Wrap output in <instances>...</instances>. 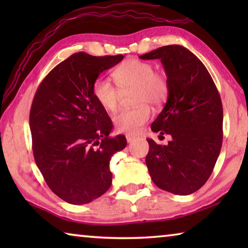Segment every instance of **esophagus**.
I'll list each match as a JSON object with an SVG mask.
<instances>
[{"label":"esophagus","instance_id":"1","mask_svg":"<svg viewBox=\"0 0 248 248\" xmlns=\"http://www.w3.org/2000/svg\"><path fill=\"white\" fill-rule=\"evenodd\" d=\"M125 139H127L128 143L132 142L134 139H136V136H132V134H125Z\"/></svg>","mask_w":248,"mask_h":248}]
</instances>
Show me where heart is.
<instances>
[{
    "mask_svg": "<svg viewBox=\"0 0 248 248\" xmlns=\"http://www.w3.org/2000/svg\"><path fill=\"white\" fill-rule=\"evenodd\" d=\"M114 78L118 86L104 77L93 84V96L105 110L115 111L119 107L124 93L133 94L136 108L127 109L114 117L115 128L119 132L137 134L151 118V108L159 106L169 96L170 86L164 74L154 72V66L139 59H129L115 70Z\"/></svg>",
    "mask_w": 248,
    "mask_h": 248,
    "instance_id": "1",
    "label": "heart"
}]
</instances>
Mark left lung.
<instances>
[{
    "label": "left lung",
    "instance_id": "1",
    "mask_svg": "<svg viewBox=\"0 0 248 248\" xmlns=\"http://www.w3.org/2000/svg\"><path fill=\"white\" fill-rule=\"evenodd\" d=\"M139 58L159 59L170 86L167 102L151 129L171 140L159 145L146 139L150 176L163 190L190 195L209 179L219 157L223 139L220 94L202 62L183 46H164Z\"/></svg>",
    "mask_w": 248,
    "mask_h": 248
}]
</instances>
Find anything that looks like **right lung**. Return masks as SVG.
Instances as JSON below:
<instances>
[{
	"instance_id": "obj_1",
	"label": "right lung",
	"mask_w": 248,
	"mask_h": 248,
	"mask_svg": "<svg viewBox=\"0 0 248 248\" xmlns=\"http://www.w3.org/2000/svg\"><path fill=\"white\" fill-rule=\"evenodd\" d=\"M123 59L74 53L50 71L33 97V157L50 189L71 204L89 203L109 189V162L127 145L123 134L109 137L111 120L92 91L98 75Z\"/></svg>"
}]
</instances>
